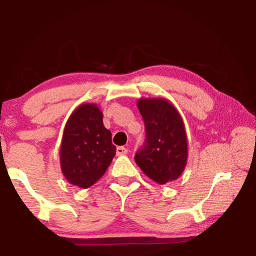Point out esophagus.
<instances>
[{"mask_svg": "<svg viewBox=\"0 0 256 256\" xmlns=\"http://www.w3.org/2000/svg\"><path fill=\"white\" fill-rule=\"evenodd\" d=\"M128 154V149L124 148V146H118L116 148V154L118 156H125Z\"/></svg>", "mask_w": 256, "mask_h": 256, "instance_id": "obj_1", "label": "esophagus"}]
</instances>
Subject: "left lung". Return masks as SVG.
<instances>
[{
  "mask_svg": "<svg viewBox=\"0 0 256 256\" xmlns=\"http://www.w3.org/2000/svg\"><path fill=\"white\" fill-rule=\"evenodd\" d=\"M138 108L146 138L134 157L136 164L158 184L177 180L188 162V136L178 110L162 98L138 99Z\"/></svg>",
  "mask_w": 256,
  "mask_h": 256,
  "instance_id": "8db88e82",
  "label": "left lung"
}]
</instances>
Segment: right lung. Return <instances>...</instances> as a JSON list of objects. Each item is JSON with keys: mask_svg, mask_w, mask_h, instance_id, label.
<instances>
[{"mask_svg": "<svg viewBox=\"0 0 256 256\" xmlns=\"http://www.w3.org/2000/svg\"><path fill=\"white\" fill-rule=\"evenodd\" d=\"M116 154L96 104H82L66 124L60 149V170L72 185L88 188L105 174Z\"/></svg>", "mask_w": 256, "mask_h": 256, "instance_id": "obj_1", "label": "right lung"}]
</instances>
